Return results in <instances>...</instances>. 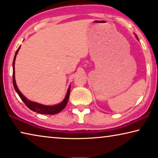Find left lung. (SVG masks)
Listing matches in <instances>:
<instances>
[{
  "mask_svg": "<svg viewBox=\"0 0 158 158\" xmlns=\"http://www.w3.org/2000/svg\"><path fill=\"white\" fill-rule=\"evenodd\" d=\"M135 37L137 38V40H139V39H138V37H137V35L136 34H135Z\"/></svg>",
  "mask_w": 158,
  "mask_h": 158,
  "instance_id": "1",
  "label": "left lung"
}]
</instances>
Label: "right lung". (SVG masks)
<instances>
[{"label":"right lung","mask_w":158,"mask_h":158,"mask_svg":"<svg viewBox=\"0 0 158 158\" xmlns=\"http://www.w3.org/2000/svg\"><path fill=\"white\" fill-rule=\"evenodd\" d=\"M20 48H21V46H19V48H18V50L16 51V52H15L14 59H13V86H14L15 92H17V94H19L20 98H21L22 99V101L25 103L26 105L31 110L34 111L35 112H37L39 113V114H55L60 112L61 110H64V108L65 107L66 104H67L68 102L69 97V94H70L71 85L69 86L67 92H66V97L64 99V100L62 101L61 103L55 104V105H51V106L44 105V104L37 103V102H32L29 100V99H28L21 92H20V90L19 89V88H18L17 86L16 82H15V58H16V55L18 54V52H19Z\"/></svg>","instance_id":"1"}]
</instances>
